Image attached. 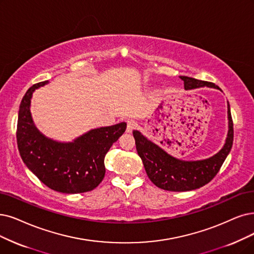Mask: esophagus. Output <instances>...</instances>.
Masks as SVG:
<instances>
[{
	"instance_id": "obj_1",
	"label": "esophagus",
	"mask_w": 254,
	"mask_h": 254,
	"mask_svg": "<svg viewBox=\"0 0 254 254\" xmlns=\"http://www.w3.org/2000/svg\"><path fill=\"white\" fill-rule=\"evenodd\" d=\"M136 126L137 125L134 121H132V120L127 121V132H131V131L136 128Z\"/></svg>"
}]
</instances>
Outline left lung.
Segmentation results:
<instances>
[{
    "label": "left lung",
    "mask_w": 254,
    "mask_h": 254,
    "mask_svg": "<svg viewBox=\"0 0 254 254\" xmlns=\"http://www.w3.org/2000/svg\"><path fill=\"white\" fill-rule=\"evenodd\" d=\"M186 89L199 87H212L220 89L215 83L197 80L188 76H180ZM221 90V89H220ZM228 133L225 144L217 154L202 160H181L161 149L158 145L148 139L139 131L133 130L136 151L143 160L146 173L150 180L159 189L171 191H187L196 190L214 178L232 147L233 123L229 103L227 105Z\"/></svg>",
    "instance_id": "1"
}]
</instances>
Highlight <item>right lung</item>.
Segmentation results:
<instances>
[{
	"instance_id": "right-lung-1",
	"label": "right lung",
	"mask_w": 254,
	"mask_h": 254,
	"mask_svg": "<svg viewBox=\"0 0 254 254\" xmlns=\"http://www.w3.org/2000/svg\"><path fill=\"white\" fill-rule=\"evenodd\" d=\"M48 82L30 87L19 105L16 129L19 154L28 169L51 190L64 194L93 190L104 178L106 153L127 125L122 122L93 129L69 143L45 136L33 123L30 104L34 90Z\"/></svg>"
}]
</instances>
